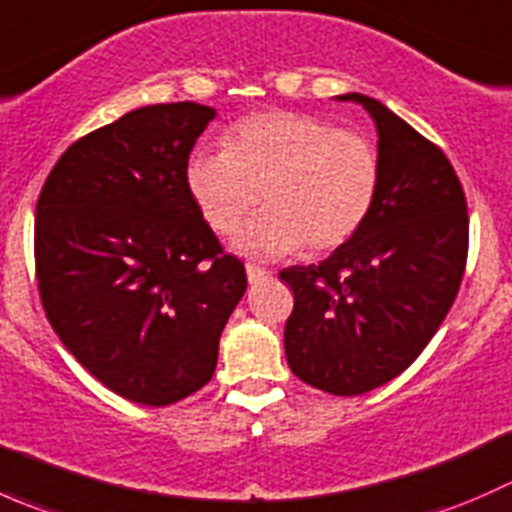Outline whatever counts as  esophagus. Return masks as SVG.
I'll use <instances>...</instances> for the list:
<instances>
[{"label": "esophagus", "mask_w": 512, "mask_h": 512, "mask_svg": "<svg viewBox=\"0 0 512 512\" xmlns=\"http://www.w3.org/2000/svg\"><path fill=\"white\" fill-rule=\"evenodd\" d=\"M245 272H247V282H250V285H260V282H265L267 277H270V272H267L265 267H257V265H247Z\"/></svg>", "instance_id": "obj_1"}]
</instances>
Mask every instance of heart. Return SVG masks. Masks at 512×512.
<instances>
[{
    "label": "heart",
    "mask_w": 512,
    "mask_h": 512,
    "mask_svg": "<svg viewBox=\"0 0 512 512\" xmlns=\"http://www.w3.org/2000/svg\"><path fill=\"white\" fill-rule=\"evenodd\" d=\"M185 183L208 225L223 235L265 198L267 210L242 227L232 247L280 260L307 242L324 252L352 240L374 210L381 163L359 133L309 113L267 111L237 123L225 148H198Z\"/></svg>",
    "instance_id": "heart-1"
}]
</instances>
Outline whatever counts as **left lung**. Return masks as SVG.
I'll use <instances>...</instances> for the list:
<instances>
[{
	"label": "left lung",
	"instance_id": "left-lung-1",
	"mask_svg": "<svg viewBox=\"0 0 512 512\" xmlns=\"http://www.w3.org/2000/svg\"><path fill=\"white\" fill-rule=\"evenodd\" d=\"M376 126L381 183L364 227L309 267L280 272L294 292L289 369L334 396H359L409 369L461 287L466 195L441 148L364 94H342Z\"/></svg>",
	"mask_w": 512,
	"mask_h": 512
}]
</instances>
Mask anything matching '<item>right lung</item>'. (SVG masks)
Returning <instances> with one entry per match:
<instances>
[{
	"instance_id": "1",
	"label": "right lung",
	"mask_w": 512,
	"mask_h": 512,
	"mask_svg": "<svg viewBox=\"0 0 512 512\" xmlns=\"http://www.w3.org/2000/svg\"><path fill=\"white\" fill-rule=\"evenodd\" d=\"M215 118L203 103H156L76 141L41 188L34 257L41 304L64 347L128 401L168 406L203 389L247 289L220 255L185 183Z\"/></svg>"
}]
</instances>
